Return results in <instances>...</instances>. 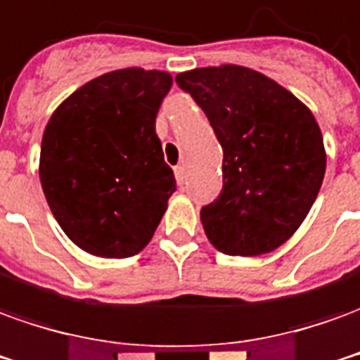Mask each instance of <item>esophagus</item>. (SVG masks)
<instances>
[{
    "instance_id": "esophagus-1",
    "label": "esophagus",
    "mask_w": 360,
    "mask_h": 360,
    "mask_svg": "<svg viewBox=\"0 0 360 360\" xmlns=\"http://www.w3.org/2000/svg\"><path fill=\"white\" fill-rule=\"evenodd\" d=\"M185 175H187V167H185L183 163L175 165V179H177V183H179V185H183V183H185Z\"/></svg>"
}]
</instances>
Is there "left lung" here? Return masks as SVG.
Returning <instances> with one entry per match:
<instances>
[{
  "label": "left lung",
  "mask_w": 360,
  "mask_h": 360,
  "mask_svg": "<svg viewBox=\"0 0 360 360\" xmlns=\"http://www.w3.org/2000/svg\"><path fill=\"white\" fill-rule=\"evenodd\" d=\"M175 82L205 110L224 152L222 191L200 208L206 238L241 257L281 248L308 216L326 173L310 109L243 66L198 68Z\"/></svg>",
  "instance_id": "8db88e82"
}]
</instances>
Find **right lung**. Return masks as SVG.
Instances as JSON below:
<instances>
[{"instance_id":"add662e5","label":"right lung","mask_w":360,"mask_h":360,"mask_svg":"<svg viewBox=\"0 0 360 360\" xmlns=\"http://www.w3.org/2000/svg\"><path fill=\"white\" fill-rule=\"evenodd\" d=\"M172 75L127 68L79 87L50 117L40 183L70 240L97 257H132L175 193L155 117Z\"/></svg>"}]
</instances>
